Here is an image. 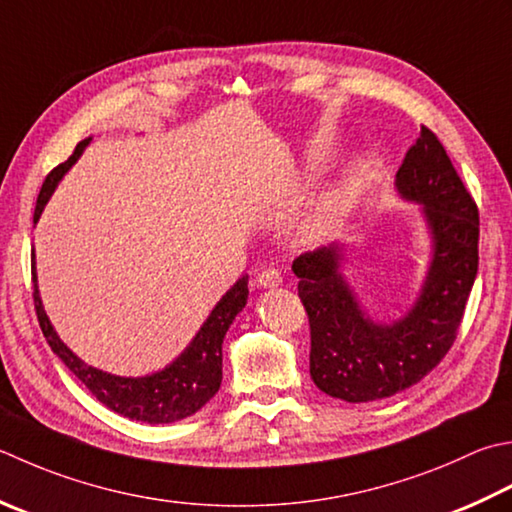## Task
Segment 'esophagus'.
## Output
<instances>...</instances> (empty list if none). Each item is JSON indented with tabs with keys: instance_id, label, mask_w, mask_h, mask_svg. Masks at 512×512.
I'll use <instances>...</instances> for the list:
<instances>
[{
	"instance_id": "obj_1",
	"label": "esophagus",
	"mask_w": 512,
	"mask_h": 512,
	"mask_svg": "<svg viewBox=\"0 0 512 512\" xmlns=\"http://www.w3.org/2000/svg\"><path fill=\"white\" fill-rule=\"evenodd\" d=\"M255 282L262 288H275L282 284V273H279V268H275V266H266L262 273L257 275Z\"/></svg>"
}]
</instances>
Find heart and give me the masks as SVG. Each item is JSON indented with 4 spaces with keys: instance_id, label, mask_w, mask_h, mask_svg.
I'll return each instance as SVG.
<instances>
[{
    "instance_id": "b5f03b06",
    "label": "heart",
    "mask_w": 512,
    "mask_h": 512,
    "mask_svg": "<svg viewBox=\"0 0 512 512\" xmlns=\"http://www.w3.org/2000/svg\"><path fill=\"white\" fill-rule=\"evenodd\" d=\"M339 210H342V195H339L337 190H333V193H326L315 204V208L310 210V215L306 219V235H310V237L324 235L326 230L335 224Z\"/></svg>"
}]
</instances>
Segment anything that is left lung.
Segmentation results:
<instances>
[{"instance_id":"left-lung-1","label":"left lung","mask_w":512,"mask_h":512,"mask_svg":"<svg viewBox=\"0 0 512 512\" xmlns=\"http://www.w3.org/2000/svg\"><path fill=\"white\" fill-rule=\"evenodd\" d=\"M397 188L424 204L435 239L422 297L395 324H375L359 310L339 275L333 244L293 262L310 324V377L344 402H375L417 384L455 344L479 264V210L446 148L419 130L397 170Z\"/></svg>"}]
</instances>
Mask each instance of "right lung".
Returning <instances> with one entry per match:
<instances>
[{
  "mask_svg": "<svg viewBox=\"0 0 512 512\" xmlns=\"http://www.w3.org/2000/svg\"><path fill=\"white\" fill-rule=\"evenodd\" d=\"M84 146H88V139H84L82 144H77L73 155L46 175L42 190H39V197H37L33 222H37L39 215H42V208L48 202L50 193H53L57 182L62 179L66 170L77 162V157L82 155ZM246 297H248V277H242L222 297V302L213 308V313H210L206 324L193 339V344H190L173 364L164 368L162 373H155L150 377H137V379L115 377V375L102 373V370H97L93 366H86L82 359L70 353L62 339L57 337L42 308V299H39L35 264H33L35 313L48 346L53 348V353L68 366L70 373H73L106 408L115 410V413L124 415L128 419H137V422H146V424L179 422V419L197 413L199 408L213 399V395L219 390V384H222L224 335L228 326L233 324L235 315L246 306Z\"/></svg>",
  "mask_w": 512,
  "mask_h": 512,
  "instance_id": "obj_1",
  "label": "right lung"
}]
</instances>
